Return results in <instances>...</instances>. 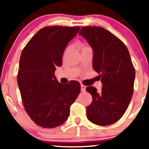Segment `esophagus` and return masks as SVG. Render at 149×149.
Segmentation results:
<instances>
[{
	"mask_svg": "<svg viewBox=\"0 0 149 149\" xmlns=\"http://www.w3.org/2000/svg\"><path fill=\"white\" fill-rule=\"evenodd\" d=\"M85 88H86V87H85V85H81V91H82V92H84V91H85Z\"/></svg>",
	"mask_w": 149,
	"mask_h": 149,
	"instance_id": "obj_1",
	"label": "esophagus"
}]
</instances>
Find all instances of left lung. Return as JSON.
Wrapping results in <instances>:
<instances>
[{"label": "left lung", "mask_w": 149, "mask_h": 149, "mask_svg": "<svg viewBox=\"0 0 149 149\" xmlns=\"http://www.w3.org/2000/svg\"><path fill=\"white\" fill-rule=\"evenodd\" d=\"M93 49V68L101 77L100 91L93 86L86 91L92 95L87 117L95 125L115 123L125 113L134 92L135 69L125 44L102 27L81 28L79 33Z\"/></svg>", "instance_id": "obj_1"}]
</instances>
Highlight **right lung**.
<instances>
[{"label":"right lung","mask_w":149,"mask_h":149,"mask_svg":"<svg viewBox=\"0 0 149 149\" xmlns=\"http://www.w3.org/2000/svg\"><path fill=\"white\" fill-rule=\"evenodd\" d=\"M80 27L52 26L36 32L22 51L17 74L22 102L31 119L45 128H54L68 119L70 105L81 91L78 81L59 83L57 66L67 45Z\"/></svg>","instance_id":"1"}]
</instances>
